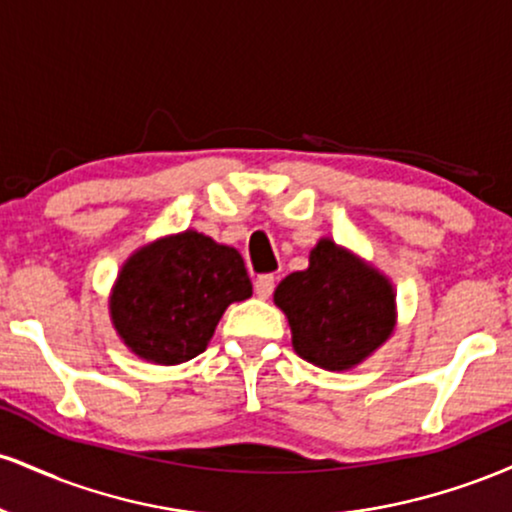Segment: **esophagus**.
<instances>
[{
    "mask_svg": "<svg viewBox=\"0 0 512 512\" xmlns=\"http://www.w3.org/2000/svg\"><path fill=\"white\" fill-rule=\"evenodd\" d=\"M274 274H260L255 279V293L257 298H269L274 291Z\"/></svg>",
    "mask_w": 512,
    "mask_h": 512,
    "instance_id": "obj_1",
    "label": "esophagus"
}]
</instances>
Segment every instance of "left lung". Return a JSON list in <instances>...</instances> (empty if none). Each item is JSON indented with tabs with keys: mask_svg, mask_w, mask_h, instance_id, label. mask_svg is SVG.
Wrapping results in <instances>:
<instances>
[{
	"mask_svg": "<svg viewBox=\"0 0 512 512\" xmlns=\"http://www.w3.org/2000/svg\"><path fill=\"white\" fill-rule=\"evenodd\" d=\"M274 305L286 315L298 356L325 370H351L395 334L397 291L378 267L320 238L308 267L281 279Z\"/></svg>",
	"mask_w": 512,
	"mask_h": 512,
	"instance_id": "1",
	"label": "left lung"
}]
</instances>
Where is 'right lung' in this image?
<instances>
[{
    "label": "right lung",
    "mask_w": 512,
    "mask_h": 512,
    "mask_svg": "<svg viewBox=\"0 0 512 512\" xmlns=\"http://www.w3.org/2000/svg\"><path fill=\"white\" fill-rule=\"evenodd\" d=\"M250 296L240 252L187 228L127 257L108 310L117 337L134 356L178 366L207 349L228 305Z\"/></svg>",
    "instance_id": "obj_1"
}]
</instances>
